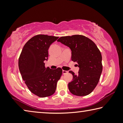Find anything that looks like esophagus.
Here are the masks:
<instances>
[{"label":"esophagus","mask_w":123,"mask_h":123,"mask_svg":"<svg viewBox=\"0 0 123 123\" xmlns=\"http://www.w3.org/2000/svg\"><path fill=\"white\" fill-rule=\"evenodd\" d=\"M62 73H63V74H66L67 73H68V71H67V70H63V71H62Z\"/></svg>","instance_id":"obj_1"}]
</instances>
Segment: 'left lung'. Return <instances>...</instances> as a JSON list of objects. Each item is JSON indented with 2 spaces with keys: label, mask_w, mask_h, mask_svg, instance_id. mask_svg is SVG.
I'll return each mask as SVG.
<instances>
[{
  "label": "left lung",
  "mask_w": 123,
  "mask_h": 123,
  "mask_svg": "<svg viewBox=\"0 0 123 123\" xmlns=\"http://www.w3.org/2000/svg\"><path fill=\"white\" fill-rule=\"evenodd\" d=\"M57 41L69 47L72 60L79 67L77 75L69 71L73 76L72 81L68 84L69 91L77 96L90 94L98 84L103 70L99 49L91 39L83 35L61 37Z\"/></svg>",
  "instance_id": "8db88e82"
}]
</instances>
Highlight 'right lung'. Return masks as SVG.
I'll return each mask as SVG.
<instances>
[{
  "mask_svg": "<svg viewBox=\"0 0 123 123\" xmlns=\"http://www.w3.org/2000/svg\"><path fill=\"white\" fill-rule=\"evenodd\" d=\"M59 37L37 35L24 45L18 60L19 71L26 85L33 94L41 98L53 95L61 78V68L45 67L50 45Z\"/></svg>",
  "mask_w": 123,
  "mask_h": 123,
  "instance_id": "1",
  "label": "right lung"
}]
</instances>
